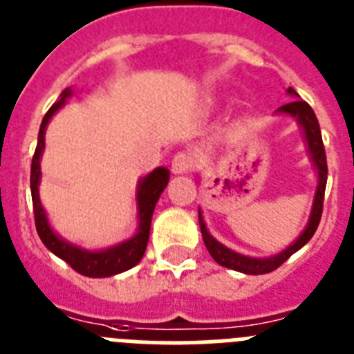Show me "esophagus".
<instances>
[{"label": "esophagus", "instance_id": "1", "mask_svg": "<svg viewBox=\"0 0 354 354\" xmlns=\"http://www.w3.org/2000/svg\"><path fill=\"white\" fill-rule=\"evenodd\" d=\"M171 167H173V173L183 174L190 173L192 169L196 167V156L192 151H180L174 155L173 162H171Z\"/></svg>", "mask_w": 354, "mask_h": 354}]
</instances>
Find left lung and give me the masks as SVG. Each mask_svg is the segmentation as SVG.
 Wrapping results in <instances>:
<instances>
[{
    "mask_svg": "<svg viewBox=\"0 0 354 354\" xmlns=\"http://www.w3.org/2000/svg\"><path fill=\"white\" fill-rule=\"evenodd\" d=\"M288 94L292 96H297V92L294 88H288ZM278 112L288 113L292 118H296L299 121L301 128L305 130L306 144H308V151L310 156H312L313 164L317 167L319 174V185L317 192H315V199H313V208L312 215H310L308 226L305 228V232L301 233V236L292 245H288L287 250L281 251L276 257L270 258H251L244 257V254H239L235 251L224 248L223 244L215 241L214 236L208 233L207 226L203 223L201 212H199V226H201L203 233V241H205V245H207L208 253L212 254L215 262L223 267H228V269L239 270V272H244V274H267V272H272V270L278 269L281 263H285L292 254L296 253L297 250H301L306 242L310 241L317 230L319 223H321V215H322V205H324V190H326V180H328V164H326V151H324V144H322V135L321 128H319V121L315 118V112L312 110L306 101L303 100H294L290 103L279 106Z\"/></svg>",
    "mask_w": 354,
    "mask_h": 354,
    "instance_id": "1",
    "label": "left lung"
}]
</instances>
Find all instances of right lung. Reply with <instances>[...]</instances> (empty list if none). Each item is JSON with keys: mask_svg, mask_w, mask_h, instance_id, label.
Returning a JSON list of instances; mask_svg holds the SVG:
<instances>
[{"mask_svg": "<svg viewBox=\"0 0 354 354\" xmlns=\"http://www.w3.org/2000/svg\"><path fill=\"white\" fill-rule=\"evenodd\" d=\"M71 91L66 88L62 96L57 103L51 104V109L46 112L42 119L41 130H39V140H37L35 153L32 158V174H30V187H32V201H33V217H35V228L39 236H41L42 244L48 248L51 253L57 254L69 263L76 272L88 276V278H106V276L119 274L124 270L131 269L133 266L140 262L144 257L147 241H149V228H151V217L155 205L158 201L160 194L164 192L169 181V171L165 167L155 169L153 173L147 174L139 183L137 190V205H139V230L135 233L133 239L122 242V244L110 248L104 251H85L80 250L76 245H71L64 242L57 233L49 228L48 219H46L44 208L39 199V180H41V155L44 149V131L48 126L49 119L57 112L64 103L66 97L69 96Z\"/></svg>", "mask_w": 354, "mask_h": 354, "instance_id": "add662e5", "label": "right lung"}]
</instances>
